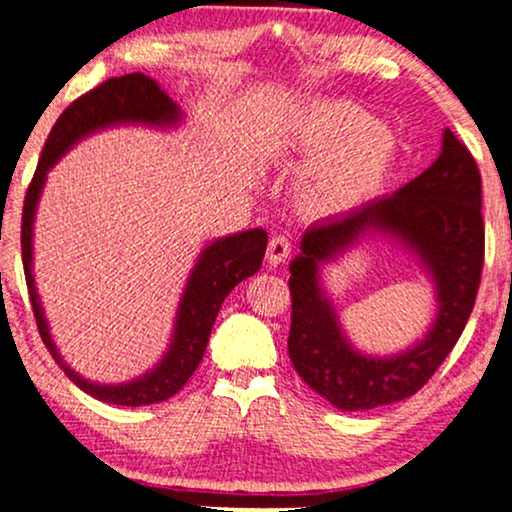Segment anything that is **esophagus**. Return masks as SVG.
<instances>
[{"instance_id": "esophagus-1", "label": "esophagus", "mask_w": 512, "mask_h": 512, "mask_svg": "<svg viewBox=\"0 0 512 512\" xmlns=\"http://www.w3.org/2000/svg\"><path fill=\"white\" fill-rule=\"evenodd\" d=\"M290 255V241L286 236H274L267 245V262L271 267H278V264H283L288 260Z\"/></svg>"}]
</instances>
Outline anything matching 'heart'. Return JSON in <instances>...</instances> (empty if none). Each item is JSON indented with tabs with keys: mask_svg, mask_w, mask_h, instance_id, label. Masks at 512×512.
I'll return each mask as SVG.
<instances>
[{
	"mask_svg": "<svg viewBox=\"0 0 512 512\" xmlns=\"http://www.w3.org/2000/svg\"><path fill=\"white\" fill-rule=\"evenodd\" d=\"M274 148L304 172L297 200L314 217L364 208L383 191L399 155L390 129L349 101H319L302 108L281 129Z\"/></svg>",
	"mask_w": 512,
	"mask_h": 512,
	"instance_id": "obj_1",
	"label": "heart"
}]
</instances>
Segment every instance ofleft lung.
I'll list each match as a JSON object with an SVG mask.
<instances>
[{"instance_id": "8db88e82", "label": "left lung", "mask_w": 512, "mask_h": 512, "mask_svg": "<svg viewBox=\"0 0 512 512\" xmlns=\"http://www.w3.org/2000/svg\"><path fill=\"white\" fill-rule=\"evenodd\" d=\"M368 237L410 252L436 290V319L401 353H361L346 338L322 269ZM484 262L482 179L468 148L444 129L442 151L392 196L304 231L290 262L288 354L300 378L340 411H368L416 394L449 357L475 307Z\"/></svg>"}]
</instances>
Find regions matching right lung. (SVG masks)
<instances>
[{"label": "right lung", "mask_w": 512, "mask_h": 512, "mask_svg": "<svg viewBox=\"0 0 512 512\" xmlns=\"http://www.w3.org/2000/svg\"><path fill=\"white\" fill-rule=\"evenodd\" d=\"M184 122V111L170 99V94L158 82L144 73H129L122 77H111L99 87L87 92L80 99L70 103L56 120L49 132L47 144L37 163L35 177H32L23 205L21 224V250L25 283L35 312L37 328H40L42 342L54 357L63 373L68 375L82 392L92 394L94 399L106 401L115 406H146L170 399L177 394L186 380L196 371L208 347L212 323H215L224 297L234 290L238 283L257 274L262 267L264 250H267V231L248 229L215 238L200 250L196 264H193L189 278H186L184 293L179 297L177 316L170 345H167L163 359L151 371L141 373L139 378L127 380L118 385H101L87 380L75 368L66 364L58 352L54 338H51L49 321L44 316V307L35 286V271H32V236H35V215L40 205L47 174L58 160L66 155L82 139L92 137L103 129L118 125H141L153 129H174Z\"/></svg>", "instance_id": "1"}]
</instances>
